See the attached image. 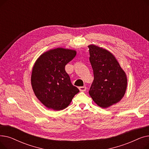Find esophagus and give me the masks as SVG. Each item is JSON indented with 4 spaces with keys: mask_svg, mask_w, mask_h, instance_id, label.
<instances>
[{
    "mask_svg": "<svg viewBox=\"0 0 149 149\" xmlns=\"http://www.w3.org/2000/svg\"><path fill=\"white\" fill-rule=\"evenodd\" d=\"M79 90L81 91V92H84L86 91L87 89V88L86 86H81V87H79Z\"/></svg>",
    "mask_w": 149,
    "mask_h": 149,
    "instance_id": "34e87169",
    "label": "esophagus"
}]
</instances>
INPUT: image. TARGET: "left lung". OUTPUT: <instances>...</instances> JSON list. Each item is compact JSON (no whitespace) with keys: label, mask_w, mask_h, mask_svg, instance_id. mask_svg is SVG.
Segmentation results:
<instances>
[{"label":"left lung","mask_w":149,"mask_h":149,"mask_svg":"<svg viewBox=\"0 0 149 149\" xmlns=\"http://www.w3.org/2000/svg\"><path fill=\"white\" fill-rule=\"evenodd\" d=\"M88 47L94 76L89 93L98 106L107 108L118 103L124 96L127 75L111 52L93 44Z\"/></svg>","instance_id":"obj_1"}]
</instances>
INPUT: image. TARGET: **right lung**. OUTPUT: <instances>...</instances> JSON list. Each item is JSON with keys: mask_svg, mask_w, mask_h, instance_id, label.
Segmentation results:
<instances>
[{"mask_svg": "<svg viewBox=\"0 0 149 149\" xmlns=\"http://www.w3.org/2000/svg\"><path fill=\"white\" fill-rule=\"evenodd\" d=\"M76 54L75 50L57 48L45 52L36 61L31 86L36 97L48 109L63 110L79 92L65 70V66Z\"/></svg>", "mask_w": 149, "mask_h": 149, "instance_id": "1", "label": "right lung"}]
</instances>
